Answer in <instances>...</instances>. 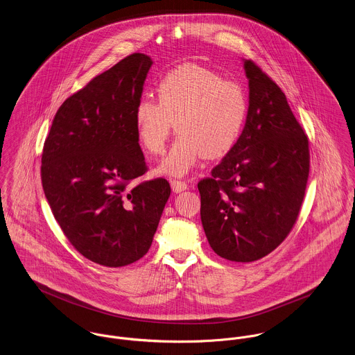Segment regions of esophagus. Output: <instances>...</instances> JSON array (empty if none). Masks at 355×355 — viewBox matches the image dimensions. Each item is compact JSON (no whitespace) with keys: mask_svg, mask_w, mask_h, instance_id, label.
<instances>
[{"mask_svg":"<svg viewBox=\"0 0 355 355\" xmlns=\"http://www.w3.org/2000/svg\"><path fill=\"white\" fill-rule=\"evenodd\" d=\"M171 187H172V190L175 191V193H180V191H184V190H187V183L186 182H183V180H178V179H173V180H171Z\"/></svg>","mask_w":355,"mask_h":355,"instance_id":"obj_1","label":"esophagus"}]
</instances>
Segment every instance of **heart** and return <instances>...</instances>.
Listing matches in <instances>:
<instances>
[{"label":"heart","instance_id":"obj_1","mask_svg":"<svg viewBox=\"0 0 355 355\" xmlns=\"http://www.w3.org/2000/svg\"><path fill=\"white\" fill-rule=\"evenodd\" d=\"M157 96L158 101L149 96L138 100L134 124L141 146L158 155L175 123L179 135L159 172L186 175L203 157H224L239 141L249 113L248 93L241 83L206 67L184 64L158 80Z\"/></svg>","mask_w":355,"mask_h":355}]
</instances>
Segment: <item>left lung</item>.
<instances>
[{
    "label": "left lung",
    "mask_w": 355,
    "mask_h": 355,
    "mask_svg": "<svg viewBox=\"0 0 355 355\" xmlns=\"http://www.w3.org/2000/svg\"><path fill=\"white\" fill-rule=\"evenodd\" d=\"M249 113L234 149L198 183L210 248L235 262L273 252L291 232L304 202L310 153L282 89L252 60Z\"/></svg>",
    "instance_id": "8db88e82"
}]
</instances>
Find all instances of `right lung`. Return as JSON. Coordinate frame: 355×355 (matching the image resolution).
Wrapping results in <instances>:
<instances>
[{"label": "right lung", "instance_id": "1", "mask_svg": "<svg viewBox=\"0 0 355 355\" xmlns=\"http://www.w3.org/2000/svg\"><path fill=\"white\" fill-rule=\"evenodd\" d=\"M152 58L132 53L58 107L44 145L41 179L53 216L87 259L119 268L152 246L171 186L148 172L134 124Z\"/></svg>", "mask_w": 355, "mask_h": 355}]
</instances>
